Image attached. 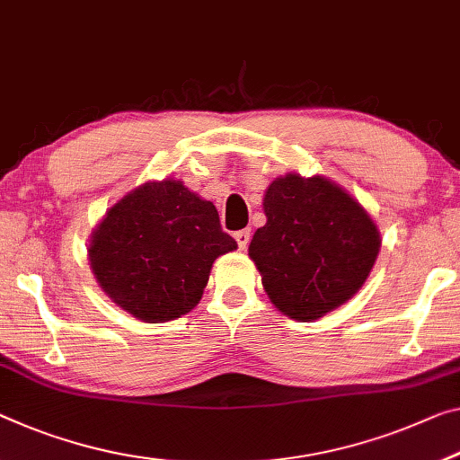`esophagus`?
<instances>
[{"label": "esophagus", "instance_id": "esophagus-1", "mask_svg": "<svg viewBox=\"0 0 460 460\" xmlns=\"http://www.w3.org/2000/svg\"><path fill=\"white\" fill-rule=\"evenodd\" d=\"M234 238H236L240 249H246V246H249V243H251V230H238Z\"/></svg>", "mask_w": 460, "mask_h": 460}]
</instances>
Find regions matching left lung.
<instances>
[{"label": "left lung", "mask_w": 460, "mask_h": 460, "mask_svg": "<svg viewBox=\"0 0 460 460\" xmlns=\"http://www.w3.org/2000/svg\"><path fill=\"white\" fill-rule=\"evenodd\" d=\"M263 209L267 224L254 232L249 257L279 313L316 321L364 286L380 232L348 190L289 172L265 190Z\"/></svg>", "instance_id": "left-lung-1"}]
</instances>
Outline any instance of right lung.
<instances>
[{"mask_svg":"<svg viewBox=\"0 0 460 460\" xmlns=\"http://www.w3.org/2000/svg\"><path fill=\"white\" fill-rule=\"evenodd\" d=\"M234 249L214 203L166 179L133 189L107 211L88 259L117 306L144 323H164L197 306L214 261Z\"/></svg>","mask_w":460,"mask_h":460,"instance_id":"add662e5","label":"right lung"}]
</instances>
